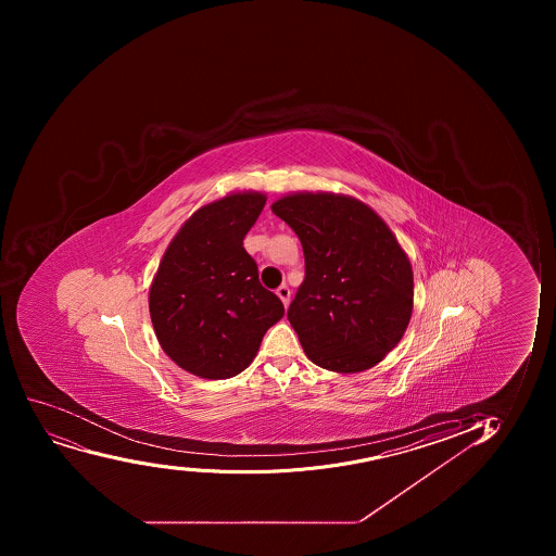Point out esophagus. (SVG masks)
<instances>
[{"label":"esophagus","mask_w":556,"mask_h":556,"mask_svg":"<svg viewBox=\"0 0 556 556\" xmlns=\"http://www.w3.org/2000/svg\"><path fill=\"white\" fill-rule=\"evenodd\" d=\"M290 295H292V292H290V288L287 285L277 288V298L281 299L285 308H288V304H290Z\"/></svg>","instance_id":"obj_1"}]
</instances>
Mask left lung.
<instances>
[{"instance_id":"8db88e82","label":"left lung","mask_w":556,"mask_h":556,"mask_svg":"<svg viewBox=\"0 0 556 556\" xmlns=\"http://www.w3.org/2000/svg\"><path fill=\"white\" fill-rule=\"evenodd\" d=\"M271 212L303 244L306 277L288 320L306 357L337 374L374 368L401 342L413 312L412 263L390 226L342 193H288Z\"/></svg>"}]
</instances>
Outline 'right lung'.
<instances>
[{
  "label": "right lung",
  "instance_id": "add662e5",
  "mask_svg": "<svg viewBox=\"0 0 556 556\" xmlns=\"http://www.w3.org/2000/svg\"><path fill=\"white\" fill-rule=\"evenodd\" d=\"M264 203V193L248 190L201 206L172 239L150 285V319L163 352L201 379L241 374L285 315L242 247Z\"/></svg>",
  "mask_w": 556,
  "mask_h": 556
}]
</instances>
